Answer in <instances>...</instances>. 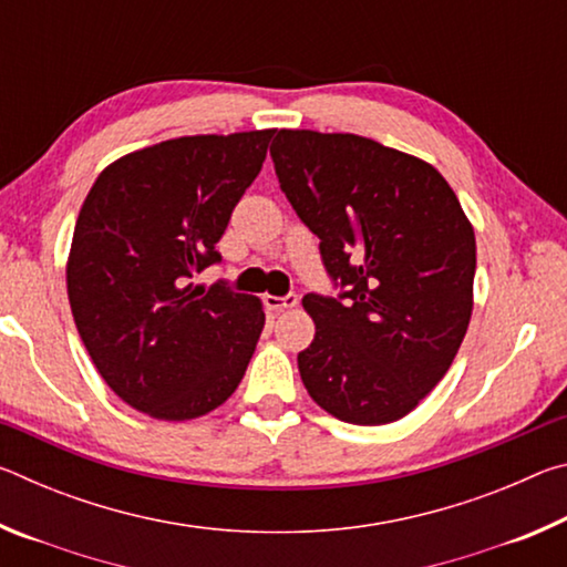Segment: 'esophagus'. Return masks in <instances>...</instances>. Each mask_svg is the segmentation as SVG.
<instances>
[{"label": "esophagus", "mask_w": 567, "mask_h": 567, "mask_svg": "<svg viewBox=\"0 0 567 567\" xmlns=\"http://www.w3.org/2000/svg\"><path fill=\"white\" fill-rule=\"evenodd\" d=\"M297 295H285V297H275V295H267L265 297V305L267 310H275V312H282V310H292V307H297Z\"/></svg>", "instance_id": "esophagus-1"}]
</instances>
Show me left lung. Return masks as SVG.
<instances>
[{"label": "left lung", "instance_id": "left-lung-1", "mask_svg": "<svg viewBox=\"0 0 567 567\" xmlns=\"http://www.w3.org/2000/svg\"><path fill=\"white\" fill-rule=\"evenodd\" d=\"M270 155L340 285L338 297H302L315 320V340L297 354L307 392L352 425L405 417L467 332L473 225L433 165L360 134L280 130Z\"/></svg>", "mask_w": 567, "mask_h": 567}]
</instances>
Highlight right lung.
<instances>
[{
  "instance_id": "add662e5",
  "label": "right lung",
  "mask_w": 567,
  "mask_h": 567,
  "mask_svg": "<svg viewBox=\"0 0 567 567\" xmlns=\"http://www.w3.org/2000/svg\"><path fill=\"white\" fill-rule=\"evenodd\" d=\"M272 134H195L130 152L100 172L80 209L66 260L74 324L104 382L150 417L223 405L260 340V297L189 280L223 260L215 245Z\"/></svg>"
}]
</instances>
